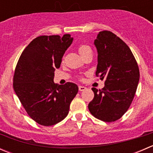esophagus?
Returning <instances> with one entry per match:
<instances>
[{
	"instance_id": "1",
	"label": "esophagus",
	"mask_w": 153,
	"mask_h": 153,
	"mask_svg": "<svg viewBox=\"0 0 153 153\" xmlns=\"http://www.w3.org/2000/svg\"><path fill=\"white\" fill-rule=\"evenodd\" d=\"M78 89H79V91H84L85 89H86V87L84 86H78Z\"/></svg>"
}]
</instances>
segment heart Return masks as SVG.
I'll return each instance as SVG.
<instances>
[{"label": "heart", "instance_id": "b5f03b06", "mask_svg": "<svg viewBox=\"0 0 153 153\" xmlns=\"http://www.w3.org/2000/svg\"><path fill=\"white\" fill-rule=\"evenodd\" d=\"M78 52H79V54L81 55V56L82 55H84V53H86V52H88V51L91 50L90 47H88L87 45H84V44H82V45H80L79 47H78Z\"/></svg>", "mask_w": 153, "mask_h": 153}]
</instances>
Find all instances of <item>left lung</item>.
Masks as SVG:
<instances>
[{"label": "left lung", "mask_w": 153, "mask_h": 153, "mask_svg": "<svg viewBox=\"0 0 153 153\" xmlns=\"http://www.w3.org/2000/svg\"><path fill=\"white\" fill-rule=\"evenodd\" d=\"M94 44L98 52L95 74L105 80V86L99 90L92 88L94 98L88 108L96 118L112 122L129 109L138 87L139 69L129 47L112 32H100Z\"/></svg>", "instance_id": "1"}]
</instances>
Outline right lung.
Instances as JSON below:
<instances>
[{
	"instance_id": "1",
	"label": "right lung",
	"mask_w": 153,
	"mask_h": 153,
	"mask_svg": "<svg viewBox=\"0 0 153 153\" xmlns=\"http://www.w3.org/2000/svg\"><path fill=\"white\" fill-rule=\"evenodd\" d=\"M72 41L69 34L38 37L23 51L15 68L14 90L29 117L43 126L64 120L78 92L73 83L57 85L53 81Z\"/></svg>"
}]
</instances>
